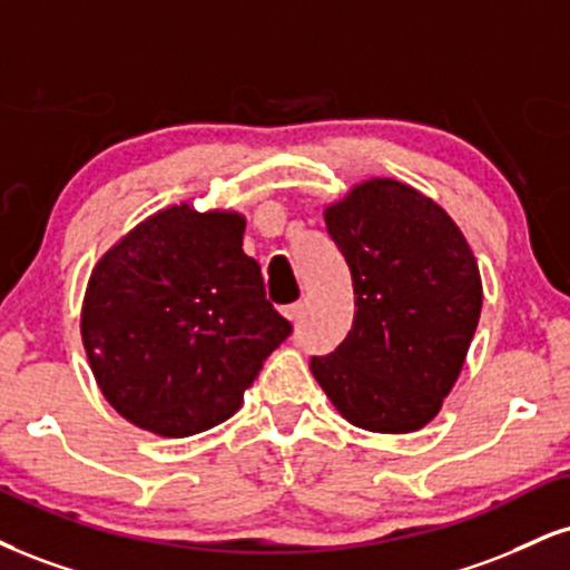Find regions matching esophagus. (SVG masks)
Returning <instances> with one entry per match:
<instances>
[{"mask_svg":"<svg viewBox=\"0 0 570 570\" xmlns=\"http://www.w3.org/2000/svg\"><path fill=\"white\" fill-rule=\"evenodd\" d=\"M284 315H286V318L292 321V324H297L299 315H303V303H292V305H286V307H284Z\"/></svg>","mask_w":570,"mask_h":570,"instance_id":"1","label":"esophagus"}]
</instances>
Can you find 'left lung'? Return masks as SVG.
I'll return each mask as SVG.
<instances>
[{"label": "left lung", "mask_w": 570, "mask_h": 570, "mask_svg": "<svg viewBox=\"0 0 570 570\" xmlns=\"http://www.w3.org/2000/svg\"><path fill=\"white\" fill-rule=\"evenodd\" d=\"M353 278V326L311 358L334 409L355 428L422 430L456 385L483 307L468 238L441 204L393 177L353 185L324 209Z\"/></svg>", "instance_id": "obj_1"}]
</instances>
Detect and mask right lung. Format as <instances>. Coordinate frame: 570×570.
<instances>
[{
    "instance_id": "1",
    "label": "right lung",
    "mask_w": 570,
    "mask_h": 570,
    "mask_svg": "<svg viewBox=\"0 0 570 570\" xmlns=\"http://www.w3.org/2000/svg\"><path fill=\"white\" fill-rule=\"evenodd\" d=\"M246 217L183 202L154 212L92 267L81 342L106 401L135 428L188 438L230 420L292 324L244 255Z\"/></svg>"
}]
</instances>
